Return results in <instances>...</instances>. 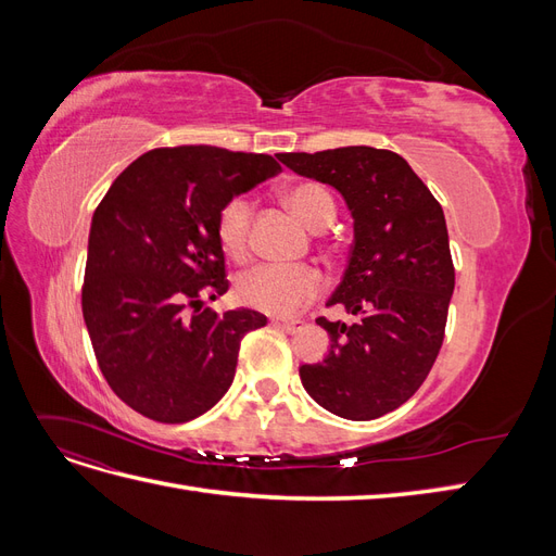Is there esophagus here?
I'll return each mask as SVG.
<instances>
[{"mask_svg":"<svg viewBox=\"0 0 556 556\" xmlns=\"http://www.w3.org/2000/svg\"><path fill=\"white\" fill-rule=\"evenodd\" d=\"M271 323L276 325V327H280L282 331H288V333H294V331H301L304 329V319H299V317H292V319H282V317H276V319H271Z\"/></svg>","mask_w":556,"mask_h":556,"instance_id":"1","label":"esophagus"}]
</instances>
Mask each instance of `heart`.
<instances>
[{"instance_id": "1", "label": "heart", "mask_w": 556, "mask_h": 556, "mask_svg": "<svg viewBox=\"0 0 556 556\" xmlns=\"http://www.w3.org/2000/svg\"><path fill=\"white\" fill-rule=\"evenodd\" d=\"M282 199L299 220L311 229L327 227L336 215L333 197L319 182L290 185L282 192ZM250 223L252 204L243 194L231 197L217 213V245L233 262H243L248 257ZM319 292H323V276L308 264H262L241 276L237 285V296L243 306L268 315H292L299 308H304Z\"/></svg>"}]
</instances>
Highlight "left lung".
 <instances>
[{
    "label": "left lung",
    "mask_w": 556,
    "mask_h": 556,
    "mask_svg": "<svg viewBox=\"0 0 556 556\" xmlns=\"http://www.w3.org/2000/svg\"><path fill=\"white\" fill-rule=\"evenodd\" d=\"M278 160L339 190L355 220L348 268L327 306H345L357 323L315 319L331 350L299 368L301 382L333 415L382 417L419 390L443 345L454 290L443 208L392 150L348 146Z\"/></svg>",
    "instance_id": "left-lung-1"
}]
</instances>
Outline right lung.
Instances as JSON below:
<instances>
[{"mask_svg": "<svg viewBox=\"0 0 556 556\" xmlns=\"http://www.w3.org/2000/svg\"><path fill=\"white\" fill-rule=\"evenodd\" d=\"M278 172L271 155L178 146L148 150L113 180L92 215L83 317L129 408L180 425L229 390L241 339L266 317L201 308L229 290L217 213Z\"/></svg>", "mask_w": 556, "mask_h": 556, "instance_id": "obj_1", "label": "right lung"}]
</instances>
